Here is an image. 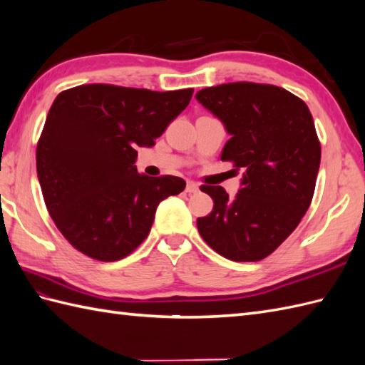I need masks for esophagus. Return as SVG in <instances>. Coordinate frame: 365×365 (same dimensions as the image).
<instances>
[{"instance_id": "obj_1", "label": "esophagus", "mask_w": 365, "mask_h": 365, "mask_svg": "<svg viewBox=\"0 0 365 365\" xmlns=\"http://www.w3.org/2000/svg\"><path fill=\"white\" fill-rule=\"evenodd\" d=\"M185 191L188 194H196V192H199V185L196 182H188Z\"/></svg>"}]
</instances>
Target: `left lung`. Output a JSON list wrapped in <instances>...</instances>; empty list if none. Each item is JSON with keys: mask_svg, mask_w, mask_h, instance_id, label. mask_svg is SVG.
Instances as JSON below:
<instances>
[{"mask_svg": "<svg viewBox=\"0 0 365 365\" xmlns=\"http://www.w3.org/2000/svg\"><path fill=\"white\" fill-rule=\"evenodd\" d=\"M196 99L230 133L221 160L244 171L233 199L222 186H200L215 207L197 219L199 233L227 259L259 261L295 230L314 196L320 141L311 112L269 83H222L197 91Z\"/></svg>", "mask_w": 365, "mask_h": 365, "instance_id": "obj_1", "label": "left lung"}]
</instances>
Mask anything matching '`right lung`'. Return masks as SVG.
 Returning <instances> with one entry per match:
<instances>
[{
	"instance_id": "add662e5",
	"label": "right lung",
	"mask_w": 365,
	"mask_h": 365,
	"mask_svg": "<svg viewBox=\"0 0 365 365\" xmlns=\"http://www.w3.org/2000/svg\"><path fill=\"white\" fill-rule=\"evenodd\" d=\"M192 91L88 83L58 93L37 143V175L49 216L74 249L106 262L130 255L158 203L185 190L180 177L138 174L135 160Z\"/></svg>"
}]
</instances>
